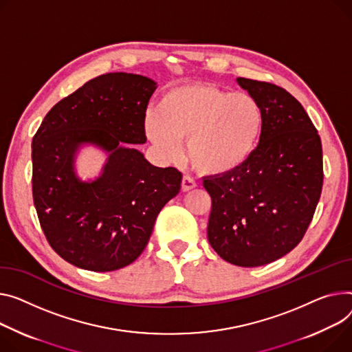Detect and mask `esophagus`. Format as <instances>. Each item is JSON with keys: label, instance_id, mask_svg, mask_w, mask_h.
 Returning <instances> with one entry per match:
<instances>
[{"label": "esophagus", "instance_id": "34e87169", "mask_svg": "<svg viewBox=\"0 0 352 352\" xmlns=\"http://www.w3.org/2000/svg\"><path fill=\"white\" fill-rule=\"evenodd\" d=\"M195 186H197V182H195V181H194L191 177H184V178H182V182H181V188H182V191H184V192L194 190Z\"/></svg>", "mask_w": 352, "mask_h": 352}]
</instances>
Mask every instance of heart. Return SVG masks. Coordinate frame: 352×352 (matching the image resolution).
<instances>
[{
    "instance_id": "1",
    "label": "heart",
    "mask_w": 352,
    "mask_h": 352,
    "mask_svg": "<svg viewBox=\"0 0 352 352\" xmlns=\"http://www.w3.org/2000/svg\"><path fill=\"white\" fill-rule=\"evenodd\" d=\"M263 126V107L253 96L212 83L168 89L146 119L147 135L162 155L175 158L186 140L192 167L214 177L245 166L259 147Z\"/></svg>"
}]
</instances>
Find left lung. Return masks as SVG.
<instances>
[{
    "label": "left lung",
    "instance_id": "8db88e82",
    "mask_svg": "<svg viewBox=\"0 0 352 352\" xmlns=\"http://www.w3.org/2000/svg\"><path fill=\"white\" fill-rule=\"evenodd\" d=\"M236 80L263 107L265 126L241 170L204 178L212 199L208 241L223 261L256 267L287 254L306 233L322 190V147L309 114L286 89Z\"/></svg>",
    "mask_w": 352,
    "mask_h": 352
}]
</instances>
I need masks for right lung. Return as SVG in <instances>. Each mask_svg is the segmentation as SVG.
<instances>
[{
	"instance_id": "right-lung-1",
	"label": "right lung",
	"mask_w": 352,
	"mask_h": 352,
	"mask_svg": "<svg viewBox=\"0 0 352 352\" xmlns=\"http://www.w3.org/2000/svg\"><path fill=\"white\" fill-rule=\"evenodd\" d=\"M155 82L106 74L58 102L32 138V197L51 248L70 265L111 272L133 263L148 243L162 206L182 174L158 168L130 144H144L146 110ZM86 142L109 153L102 175L82 183L73 171Z\"/></svg>"
}]
</instances>
